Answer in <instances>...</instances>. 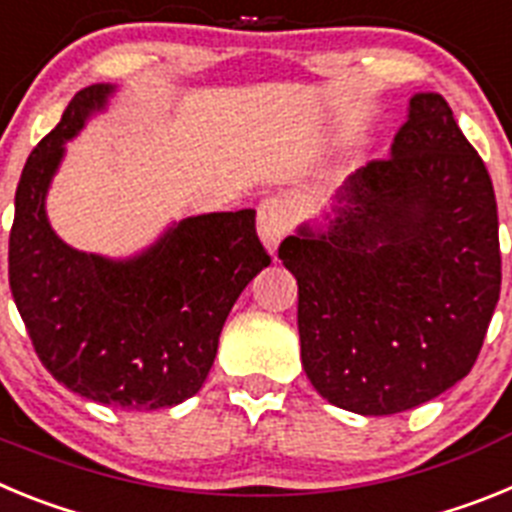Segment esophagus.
Listing matches in <instances>:
<instances>
[{"label":"esophagus","instance_id":"34e87169","mask_svg":"<svg viewBox=\"0 0 512 512\" xmlns=\"http://www.w3.org/2000/svg\"><path fill=\"white\" fill-rule=\"evenodd\" d=\"M289 223H292V215H289L287 202L279 200V197H269L259 205L256 210V225H259V235L264 246L274 253V248L279 246L284 235L289 233Z\"/></svg>","mask_w":512,"mask_h":512}]
</instances>
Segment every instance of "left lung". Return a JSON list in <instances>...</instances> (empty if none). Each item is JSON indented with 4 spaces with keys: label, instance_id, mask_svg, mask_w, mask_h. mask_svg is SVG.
<instances>
[{
    "label": "left lung",
    "instance_id": "8db88e82",
    "mask_svg": "<svg viewBox=\"0 0 512 512\" xmlns=\"http://www.w3.org/2000/svg\"><path fill=\"white\" fill-rule=\"evenodd\" d=\"M300 225L279 259L297 279L302 366L343 410L392 415L472 372L500 300L492 179L441 94H415L392 153Z\"/></svg>",
    "mask_w": 512,
    "mask_h": 512
}]
</instances>
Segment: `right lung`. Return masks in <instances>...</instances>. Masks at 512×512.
Here are the masks:
<instances>
[{
  "mask_svg": "<svg viewBox=\"0 0 512 512\" xmlns=\"http://www.w3.org/2000/svg\"><path fill=\"white\" fill-rule=\"evenodd\" d=\"M112 89H81L27 158L9 230V289L35 354L63 387L112 408L161 410L200 392L230 307L271 256L253 210L187 217L125 261L76 251L53 233L45 194L63 143Z\"/></svg>",
  "mask_w": 512,
  "mask_h": 512,
  "instance_id": "1",
  "label": "right lung"
}]
</instances>
